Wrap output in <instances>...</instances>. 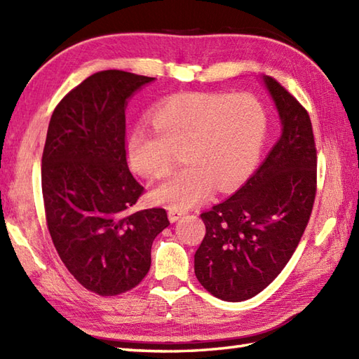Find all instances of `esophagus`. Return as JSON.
I'll return each instance as SVG.
<instances>
[{
	"label": "esophagus",
	"instance_id": "1",
	"mask_svg": "<svg viewBox=\"0 0 359 359\" xmlns=\"http://www.w3.org/2000/svg\"><path fill=\"white\" fill-rule=\"evenodd\" d=\"M184 215H185V211H182V210H174V208L168 210V216H170L171 222H177V220Z\"/></svg>",
	"mask_w": 359,
	"mask_h": 359
}]
</instances>
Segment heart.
I'll list each match as a JSON object with an SVG mask.
<instances>
[{"mask_svg": "<svg viewBox=\"0 0 359 359\" xmlns=\"http://www.w3.org/2000/svg\"><path fill=\"white\" fill-rule=\"evenodd\" d=\"M154 131L137 126L126 140L135 172L151 180L171 172L180 151L184 170L151 193L156 203L187 210L203 202L212 187L226 193L241 187L261 160L266 116L247 94L184 93L156 103L148 112Z\"/></svg>", "mask_w": 359, "mask_h": 359, "instance_id": "heart-1", "label": "heart"}]
</instances>
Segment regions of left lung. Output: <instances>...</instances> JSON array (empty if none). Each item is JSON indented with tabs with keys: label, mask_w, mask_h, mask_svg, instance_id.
I'll list each match as a JSON object with an SVG mask.
<instances>
[{
	"label": "left lung",
	"mask_w": 359,
	"mask_h": 359,
	"mask_svg": "<svg viewBox=\"0 0 359 359\" xmlns=\"http://www.w3.org/2000/svg\"><path fill=\"white\" fill-rule=\"evenodd\" d=\"M282 121L280 139L259 170L222 203L201 215L207 233L194 255L202 287L228 302L261 293L299 245L316 196V144L307 109L264 79Z\"/></svg>",
	"instance_id": "left-lung-1"
}]
</instances>
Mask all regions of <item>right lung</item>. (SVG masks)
Instances as JSON below:
<instances>
[{
	"label": "right lung",
	"instance_id": "obj_1",
	"mask_svg": "<svg viewBox=\"0 0 359 359\" xmlns=\"http://www.w3.org/2000/svg\"><path fill=\"white\" fill-rule=\"evenodd\" d=\"M152 77L109 69L90 75L53 109L41 158L48 230L62 262L89 292L139 285L163 208L134 211L144 188L126 160V100Z\"/></svg>",
	"mask_w": 359,
	"mask_h": 359
}]
</instances>
